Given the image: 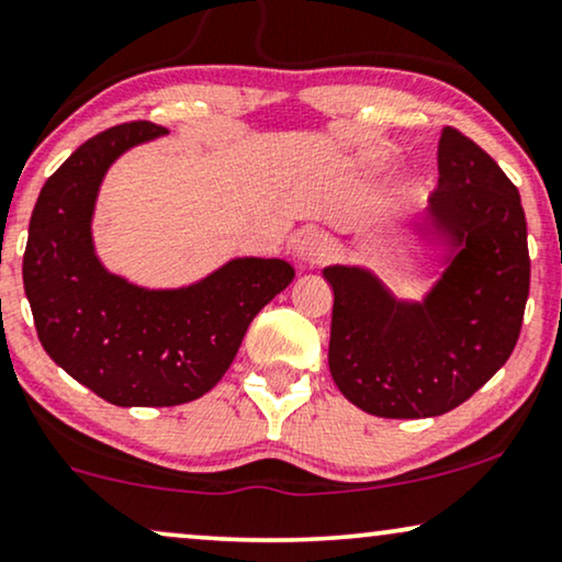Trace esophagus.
Returning a JSON list of instances; mask_svg holds the SVG:
<instances>
[{"mask_svg":"<svg viewBox=\"0 0 562 562\" xmlns=\"http://www.w3.org/2000/svg\"><path fill=\"white\" fill-rule=\"evenodd\" d=\"M326 251H329V236H326L324 231L308 228L295 238L293 254L297 261H303V265H316V261H322L326 257Z\"/></svg>","mask_w":562,"mask_h":562,"instance_id":"1","label":"esophagus"}]
</instances>
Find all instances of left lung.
<instances>
[{"instance_id":"left-lung-1","label":"left lung","mask_w":562,"mask_h":562,"mask_svg":"<svg viewBox=\"0 0 562 562\" xmlns=\"http://www.w3.org/2000/svg\"><path fill=\"white\" fill-rule=\"evenodd\" d=\"M417 231L449 246L420 303L396 301L371 269H324L331 379L355 407L392 420L443 415L485 386L514 352L529 297L518 189L453 126L440 132L438 187Z\"/></svg>"}]
</instances>
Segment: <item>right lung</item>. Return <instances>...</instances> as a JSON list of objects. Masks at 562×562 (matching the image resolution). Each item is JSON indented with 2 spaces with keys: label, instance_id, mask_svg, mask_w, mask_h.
<instances>
[{
  "label": "right lung",
  "instance_id": "add662e5",
  "mask_svg": "<svg viewBox=\"0 0 562 562\" xmlns=\"http://www.w3.org/2000/svg\"><path fill=\"white\" fill-rule=\"evenodd\" d=\"M153 122L111 126L69 155L41 189L23 257L35 331L56 366L116 407H173L207 394L248 324L293 282L282 259H231L189 288L147 290L105 272L92 210L119 155L162 137Z\"/></svg>",
  "mask_w": 562,
  "mask_h": 562
}]
</instances>
